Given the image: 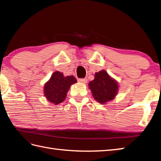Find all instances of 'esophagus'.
<instances>
[{
    "mask_svg": "<svg viewBox=\"0 0 161 161\" xmlns=\"http://www.w3.org/2000/svg\"><path fill=\"white\" fill-rule=\"evenodd\" d=\"M79 82H80V83L81 84H86L87 83V79H86V78H84V79H79Z\"/></svg>",
    "mask_w": 161,
    "mask_h": 161,
    "instance_id": "esophagus-1",
    "label": "esophagus"
}]
</instances>
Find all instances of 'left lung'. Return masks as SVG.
I'll return each mask as SVG.
<instances>
[{"label": "left lung", "instance_id": "8db88e82", "mask_svg": "<svg viewBox=\"0 0 161 161\" xmlns=\"http://www.w3.org/2000/svg\"><path fill=\"white\" fill-rule=\"evenodd\" d=\"M88 86L93 97L102 104L114 99L119 91L117 81L111 77L105 70L95 73V79L89 82Z\"/></svg>", "mask_w": 161, "mask_h": 161}]
</instances>
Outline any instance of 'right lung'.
I'll list each match as a JSON object with an SVG mask.
<instances>
[{"label": "right lung", "mask_w": 161, "mask_h": 161, "mask_svg": "<svg viewBox=\"0 0 161 161\" xmlns=\"http://www.w3.org/2000/svg\"><path fill=\"white\" fill-rule=\"evenodd\" d=\"M77 83L73 75L64 77L62 73L55 71L44 86V94L48 102L57 105L66 99L70 86Z\"/></svg>", "instance_id": "add662e5"}]
</instances>
